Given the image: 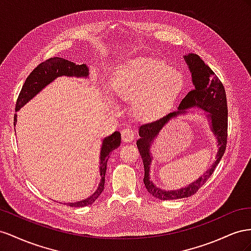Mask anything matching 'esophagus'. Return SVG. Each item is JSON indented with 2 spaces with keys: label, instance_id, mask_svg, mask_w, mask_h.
I'll list each match as a JSON object with an SVG mask.
<instances>
[{
  "label": "esophagus",
  "instance_id": "esophagus-1",
  "mask_svg": "<svg viewBox=\"0 0 251 251\" xmlns=\"http://www.w3.org/2000/svg\"><path fill=\"white\" fill-rule=\"evenodd\" d=\"M134 138V131L132 128L126 127L122 130V140L123 142H132Z\"/></svg>",
  "mask_w": 251,
  "mask_h": 251
}]
</instances>
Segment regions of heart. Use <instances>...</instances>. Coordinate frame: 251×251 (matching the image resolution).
Listing matches in <instances>:
<instances>
[{"instance_id":"1","label":"heart","mask_w":251,"mask_h":251,"mask_svg":"<svg viewBox=\"0 0 251 251\" xmlns=\"http://www.w3.org/2000/svg\"><path fill=\"white\" fill-rule=\"evenodd\" d=\"M183 88V75L155 59L121 63L113 70L110 84L111 95L124 101H132L133 114L143 121L163 117L173 108Z\"/></svg>"}]
</instances>
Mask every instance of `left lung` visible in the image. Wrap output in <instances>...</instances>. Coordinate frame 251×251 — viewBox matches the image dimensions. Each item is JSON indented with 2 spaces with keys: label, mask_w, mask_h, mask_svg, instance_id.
Wrapping results in <instances>:
<instances>
[{
  "label": "left lung",
  "mask_w": 251,
  "mask_h": 251,
  "mask_svg": "<svg viewBox=\"0 0 251 251\" xmlns=\"http://www.w3.org/2000/svg\"><path fill=\"white\" fill-rule=\"evenodd\" d=\"M184 60L191 74L192 84L195 86V89L189 91L188 95L183 99V101L177 107V110L166 114L165 117L154 121L152 123L142 125L139 128L140 138L137 141V146L140 150L143 164H144L145 187L150 195L162 200V201L188 198L195 195L213 174L226 149L228 118L224 86L209 66H207L198 54L188 53L184 55ZM190 108H199L203 110L207 120L210 122L211 130L217 140L218 151L216 161L203 176L199 177L187 186L173 191L163 190L150 180V165L152 162V157L150 149L161 128L169 123L170 119L193 113L190 110Z\"/></svg>",
  "instance_id": "8db88e82"
}]
</instances>
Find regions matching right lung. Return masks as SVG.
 Instances as JSON below:
<instances>
[{"instance_id": "1", "label": "right lung", "mask_w": 251, "mask_h": 251, "mask_svg": "<svg viewBox=\"0 0 251 251\" xmlns=\"http://www.w3.org/2000/svg\"><path fill=\"white\" fill-rule=\"evenodd\" d=\"M89 75V69L86 64L76 65L75 63L65 60L63 58H51L45 62L41 63L40 65L34 68L32 73L27 76L26 81L21 90L17 105L16 111H19L24 105L32 100L35 96L44 89L46 86L52 83L56 77L68 76V77H84L87 78ZM17 124V114H14V125ZM121 144V133L114 131L112 134L105 137L102 141L101 151H100V180L97 190L81 201L74 203H66L71 207H84L94 203L104 190L105 184V174L107 168V161L109 159V154L114 149H117Z\"/></svg>"}]
</instances>
